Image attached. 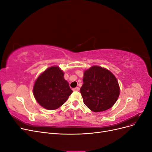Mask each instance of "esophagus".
I'll use <instances>...</instances> for the list:
<instances>
[{
    "mask_svg": "<svg viewBox=\"0 0 152 152\" xmlns=\"http://www.w3.org/2000/svg\"><path fill=\"white\" fill-rule=\"evenodd\" d=\"M80 90V88L79 87H75V88H73V91H79Z\"/></svg>",
    "mask_w": 152,
    "mask_h": 152,
    "instance_id": "esophagus-1",
    "label": "esophagus"
}]
</instances>
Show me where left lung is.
Listing matches in <instances>:
<instances>
[{
    "label": "left lung",
    "mask_w": 152,
    "mask_h": 152,
    "mask_svg": "<svg viewBox=\"0 0 152 152\" xmlns=\"http://www.w3.org/2000/svg\"><path fill=\"white\" fill-rule=\"evenodd\" d=\"M80 93L91 111L103 112L112 108L120 94L118 82L107 68L93 66L84 70Z\"/></svg>",
    "instance_id": "8db88e82"
}]
</instances>
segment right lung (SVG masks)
Instances as JSON below:
<instances>
[{
	"mask_svg": "<svg viewBox=\"0 0 152 152\" xmlns=\"http://www.w3.org/2000/svg\"><path fill=\"white\" fill-rule=\"evenodd\" d=\"M73 91L58 66L47 68L35 81L33 94L37 103L45 109L56 110L65 103Z\"/></svg>",
	"mask_w": 152,
	"mask_h": 152,
	"instance_id": "obj_1",
	"label": "right lung"
}]
</instances>
